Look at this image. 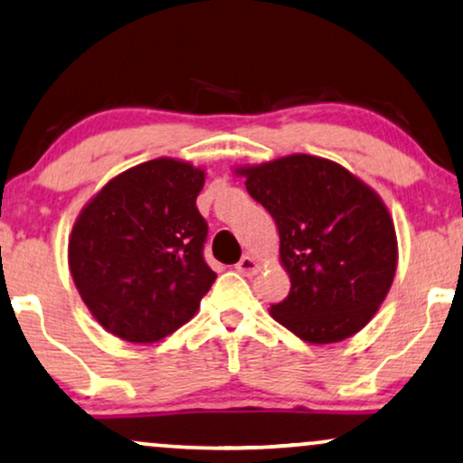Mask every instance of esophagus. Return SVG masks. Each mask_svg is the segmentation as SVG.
Returning a JSON list of instances; mask_svg holds the SVG:
<instances>
[{"instance_id":"34e87169","label":"esophagus","mask_w":463,"mask_h":463,"mask_svg":"<svg viewBox=\"0 0 463 463\" xmlns=\"http://www.w3.org/2000/svg\"><path fill=\"white\" fill-rule=\"evenodd\" d=\"M236 269H238L240 274H244V276H253V274L260 272V261H257L255 257L244 255L242 260L236 263Z\"/></svg>"}]
</instances>
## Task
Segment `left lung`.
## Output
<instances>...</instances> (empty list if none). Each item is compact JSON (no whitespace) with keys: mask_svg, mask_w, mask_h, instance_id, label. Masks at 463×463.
<instances>
[{"mask_svg":"<svg viewBox=\"0 0 463 463\" xmlns=\"http://www.w3.org/2000/svg\"><path fill=\"white\" fill-rule=\"evenodd\" d=\"M272 214L291 289L269 315L298 338L329 345L376 315L398 268L393 219L374 189L329 159L289 155L238 167Z\"/></svg>","mask_w":463,"mask_h":463,"instance_id":"1","label":"left lung"}]
</instances>
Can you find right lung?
Masks as SVG:
<instances>
[{
  "label": "right lung",
  "mask_w": 463,
  "mask_h": 463,
  "mask_svg": "<svg viewBox=\"0 0 463 463\" xmlns=\"http://www.w3.org/2000/svg\"><path fill=\"white\" fill-rule=\"evenodd\" d=\"M206 174L159 157L114 176L78 214L68 261L95 321L128 342H157L200 308L217 274L203 261L195 206Z\"/></svg>",
  "instance_id": "right-lung-1"
}]
</instances>
